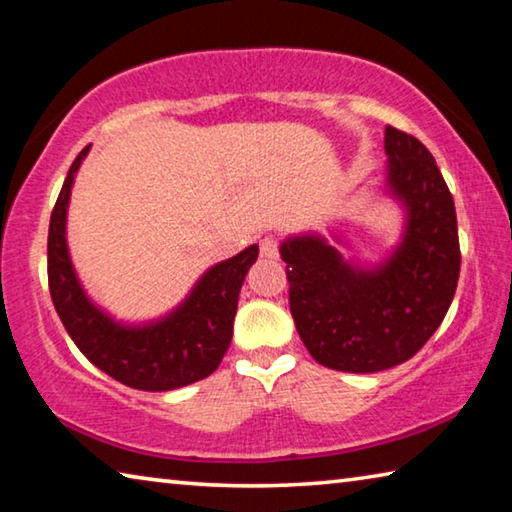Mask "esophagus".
I'll use <instances>...</instances> for the list:
<instances>
[{
	"label": "esophagus",
	"mask_w": 512,
	"mask_h": 512,
	"mask_svg": "<svg viewBox=\"0 0 512 512\" xmlns=\"http://www.w3.org/2000/svg\"><path fill=\"white\" fill-rule=\"evenodd\" d=\"M259 253H262V257H277V253H280V248H277V239L275 237H264L262 241H259Z\"/></svg>",
	"instance_id": "1"
}]
</instances>
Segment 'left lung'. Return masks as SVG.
Segmentation results:
<instances>
[{"label":"left lung","mask_w":512,"mask_h":512,"mask_svg":"<svg viewBox=\"0 0 512 512\" xmlns=\"http://www.w3.org/2000/svg\"><path fill=\"white\" fill-rule=\"evenodd\" d=\"M388 185L409 223L386 266L359 271L318 237L282 244L289 309L302 343L320 366L379 372L409 361L452 305L461 246L454 198L418 137L386 126Z\"/></svg>","instance_id":"8db88e82"}]
</instances>
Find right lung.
<instances>
[{
  "label": "right lung",
  "mask_w": 512,
  "mask_h": 512,
  "mask_svg": "<svg viewBox=\"0 0 512 512\" xmlns=\"http://www.w3.org/2000/svg\"><path fill=\"white\" fill-rule=\"evenodd\" d=\"M90 146L76 155L51 210L47 237L49 293L60 320L88 361L121 384L140 391H173L219 368L232 339L237 300L259 248L212 266L192 296L169 318L146 327H121L85 298L65 244V214L74 173Z\"/></svg>",
  "instance_id": "obj_1"
}]
</instances>
